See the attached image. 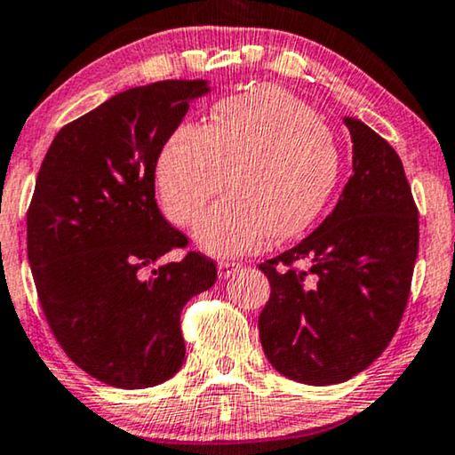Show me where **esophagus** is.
Masks as SVG:
<instances>
[{
  "instance_id": "34e87169",
  "label": "esophagus",
  "mask_w": 455,
  "mask_h": 455,
  "mask_svg": "<svg viewBox=\"0 0 455 455\" xmlns=\"http://www.w3.org/2000/svg\"><path fill=\"white\" fill-rule=\"evenodd\" d=\"M239 268H241L239 262L222 260L220 264H218V275H220V279H228V277H233Z\"/></svg>"
}]
</instances>
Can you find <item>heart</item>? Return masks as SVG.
<instances>
[{"instance_id": "1", "label": "heart", "mask_w": 455, "mask_h": 455, "mask_svg": "<svg viewBox=\"0 0 455 455\" xmlns=\"http://www.w3.org/2000/svg\"><path fill=\"white\" fill-rule=\"evenodd\" d=\"M155 174L178 224L197 220L231 185L233 193L201 218L195 239L210 254L237 256L273 235L296 237L317 220L340 176V151L307 102L279 85H258L218 100L205 125L172 130Z\"/></svg>"}]
</instances>
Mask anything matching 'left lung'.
<instances>
[{
    "label": "left lung",
    "instance_id": "1",
    "mask_svg": "<svg viewBox=\"0 0 455 455\" xmlns=\"http://www.w3.org/2000/svg\"><path fill=\"white\" fill-rule=\"evenodd\" d=\"M344 124L353 176L338 205L307 239L260 264L270 283L258 317L264 355L310 387L347 382L384 353L418 258V208L399 155L359 119Z\"/></svg>",
    "mask_w": 455,
    "mask_h": 455
}]
</instances>
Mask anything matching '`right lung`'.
I'll list each match as a JSON object with an SVG mask.
<instances>
[{
	"mask_svg": "<svg viewBox=\"0 0 455 455\" xmlns=\"http://www.w3.org/2000/svg\"><path fill=\"white\" fill-rule=\"evenodd\" d=\"M204 79L125 90L67 124L45 153L27 210V254L45 321L75 365L117 388L170 380L185 361L180 310L216 281L161 216L155 168Z\"/></svg>",
	"mask_w": 455,
	"mask_h": 455,
	"instance_id": "obj_1",
	"label": "right lung"
}]
</instances>
